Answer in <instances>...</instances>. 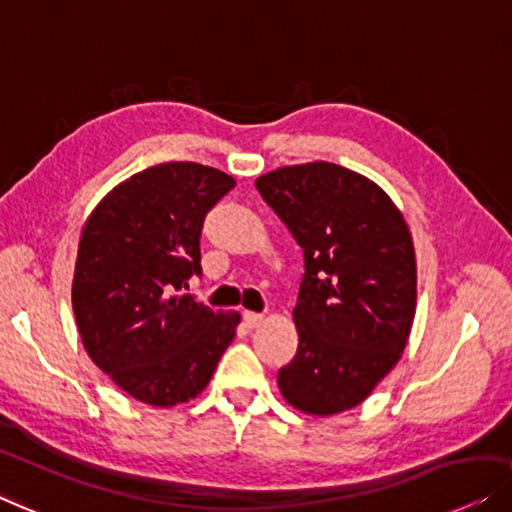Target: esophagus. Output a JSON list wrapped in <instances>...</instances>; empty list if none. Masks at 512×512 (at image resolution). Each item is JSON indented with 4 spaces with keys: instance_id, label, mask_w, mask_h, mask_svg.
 <instances>
[{
    "instance_id": "1",
    "label": "esophagus",
    "mask_w": 512,
    "mask_h": 512,
    "mask_svg": "<svg viewBox=\"0 0 512 512\" xmlns=\"http://www.w3.org/2000/svg\"><path fill=\"white\" fill-rule=\"evenodd\" d=\"M265 316L263 314H256V311H244V323L249 325V328H258V325H263Z\"/></svg>"
}]
</instances>
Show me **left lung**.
<instances>
[{
	"mask_svg": "<svg viewBox=\"0 0 512 512\" xmlns=\"http://www.w3.org/2000/svg\"><path fill=\"white\" fill-rule=\"evenodd\" d=\"M256 189L305 251L298 353L279 369L281 395L307 416L355 409L409 342L418 284L409 224L379 184L330 161L270 170Z\"/></svg>",
	"mask_w": 512,
	"mask_h": 512,
	"instance_id": "8db88e82",
	"label": "left lung"
}]
</instances>
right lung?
Returning a JSON list of instances; mask_svg holds the SVG:
<instances>
[{
	"instance_id": "1",
	"label": "right lung",
	"mask_w": 512,
	"mask_h": 512,
	"mask_svg": "<svg viewBox=\"0 0 512 512\" xmlns=\"http://www.w3.org/2000/svg\"><path fill=\"white\" fill-rule=\"evenodd\" d=\"M231 175L194 161L140 170L108 191L80 231L71 302L94 365L138 402L201 395L240 325L182 293L201 274V231Z\"/></svg>"
}]
</instances>
